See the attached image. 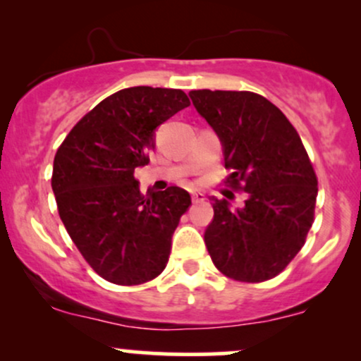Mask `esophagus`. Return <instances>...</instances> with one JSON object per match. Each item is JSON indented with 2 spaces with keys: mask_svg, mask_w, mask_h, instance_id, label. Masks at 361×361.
<instances>
[{
  "mask_svg": "<svg viewBox=\"0 0 361 361\" xmlns=\"http://www.w3.org/2000/svg\"><path fill=\"white\" fill-rule=\"evenodd\" d=\"M192 200H193V204H204L207 198H205L204 193L195 192V193H192Z\"/></svg>",
  "mask_w": 361,
  "mask_h": 361,
  "instance_id": "1",
  "label": "esophagus"
}]
</instances>
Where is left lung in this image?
<instances>
[{"label":"left lung","instance_id":"8db88e82","mask_svg":"<svg viewBox=\"0 0 361 361\" xmlns=\"http://www.w3.org/2000/svg\"><path fill=\"white\" fill-rule=\"evenodd\" d=\"M217 132L226 186L247 193L243 209L214 198L204 239L215 268L246 283L275 279L304 246L314 222L317 176L295 127L252 91H190Z\"/></svg>","mask_w":361,"mask_h":361}]
</instances>
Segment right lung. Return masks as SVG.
<instances>
[{
    "mask_svg": "<svg viewBox=\"0 0 361 361\" xmlns=\"http://www.w3.org/2000/svg\"><path fill=\"white\" fill-rule=\"evenodd\" d=\"M190 105L185 91L134 86L98 103L54 157L52 190L66 231L86 263L115 285H142L166 268L171 238L192 198L180 186L140 193L154 130Z\"/></svg>",
    "mask_w": 361,
    "mask_h": 361,
    "instance_id": "obj_1",
    "label": "right lung"
}]
</instances>
